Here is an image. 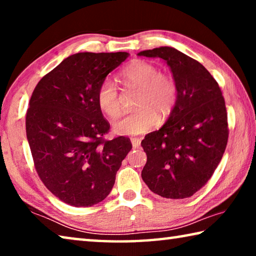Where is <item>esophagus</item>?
I'll list each match as a JSON object with an SVG mask.
<instances>
[{
	"mask_svg": "<svg viewBox=\"0 0 256 256\" xmlns=\"http://www.w3.org/2000/svg\"><path fill=\"white\" fill-rule=\"evenodd\" d=\"M131 142H132V146H133L134 149L138 148V146H140V144H141V140H140V138H133Z\"/></svg>",
	"mask_w": 256,
	"mask_h": 256,
	"instance_id": "esophagus-1",
	"label": "esophagus"
}]
</instances>
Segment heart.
<instances>
[{"mask_svg":"<svg viewBox=\"0 0 256 256\" xmlns=\"http://www.w3.org/2000/svg\"><path fill=\"white\" fill-rule=\"evenodd\" d=\"M120 81L125 90L136 89L133 107L130 114L112 123L114 131L122 136H140L148 132L160 118H167L178 99V86L174 78L160 73L158 66L146 60H134L124 68ZM97 104L110 118H116L120 112V94L118 86L110 79L98 86Z\"/></svg>","mask_w":256,"mask_h":256,"instance_id":"b5f03b06","label":"heart"}]
</instances>
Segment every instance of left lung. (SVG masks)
I'll return each mask as SVG.
<instances>
[{
    "label": "left lung",
    "instance_id": "1",
    "mask_svg": "<svg viewBox=\"0 0 256 256\" xmlns=\"http://www.w3.org/2000/svg\"><path fill=\"white\" fill-rule=\"evenodd\" d=\"M138 55L166 60L178 86L170 118L141 142L146 154L142 180L162 198H190L211 178L226 150L229 128L222 89L200 62L172 47Z\"/></svg>",
    "mask_w": 256,
    "mask_h": 256
}]
</instances>
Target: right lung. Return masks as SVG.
<instances>
[{
    "label": "right lung",
    "instance_id": "add662e5",
    "mask_svg": "<svg viewBox=\"0 0 256 256\" xmlns=\"http://www.w3.org/2000/svg\"><path fill=\"white\" fill-rule=\"evenodd\" d=\"M128 55L73 54L34 89L26 132L34 168L47 190L68 206L102 202L132 149L128 138H105L110 125L96 99L99 84Z\"/></svg>",
    "mask_w": 256,
    "mask_h": 256
}]
</instances>
